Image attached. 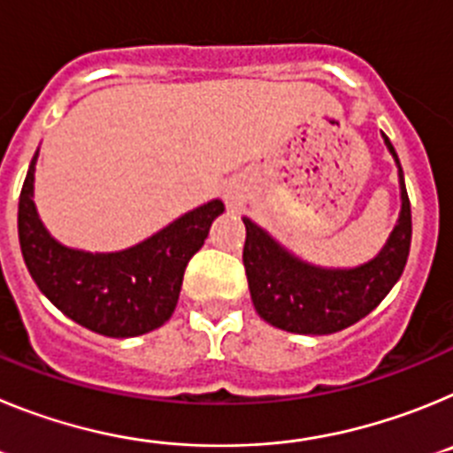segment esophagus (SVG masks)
<instances>
[{
    "mask_svg": "<svg viewBox=\"0 0 453 453\" xmlns=\"http://www.w3.org/2000/svg\"><path fill=\"white\" fill-rule=\"evenodd\" d=\"M226 199H229V203H238V195H234V192H229V195H226Z\"/></svg>",
    "mask_w": 453,
    "mask_h": 453,
    "instance_id": "34e87169",
    "label": "esophagus"
}]
</instances>
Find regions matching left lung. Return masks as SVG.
<instances>
[{
  "label": "left lung",
  "mask_w": 453,
  "mask_h": 453,
  "mask_svg": "<svg viewBox=\"0 0 453 453\" xmlns=\"http://www.w3.org/2000/svg\"><path fill=\"white\" fill-rule=\"evenodd\" d=\"M383 140L399 165L397 151L386 134ZM399 181L402 215L397 226L381 254L356 270H319L306 265L276 245L251 219L242 218L247 229L242 263L256 313L276 329L326 335L347 329L374 311L402 276L411 251L413 222L402 165Z\"/></svg>",
  "instance_id": "1"
}]
</instances>
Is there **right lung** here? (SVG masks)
<instances>
[{"mask_svg": "<svg viewBox=\"0 0 453 453\" xmlns=\"http://www.w3.org/2000/svg\"><path fill=\"white\" fill-rule=\"evenodd\" d=\"M34 163L35 156L19 192L18 235L40 292L67 318L108 338H131L165 324L179 302L188 261L202 250L224 203H203L127 251H74L40 224L31 199Z\"/></svg>", "mask_w": 453, "mask_h": 453, "instance_id": "1", "label": "right lung"}]
</instances>
